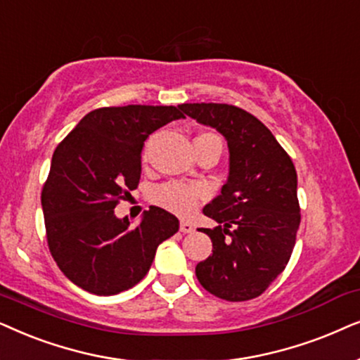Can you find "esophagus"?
Instances as JSON below:
<instances>
[{
  "mask_svg": "<svg viewBox=\"0 0 360 360\" xmlns=\"http://www.w3.org/2000/svg\"><path fill=\"white\" fill-rule=\"evenodd\" d=\"M179 230L183 233H193L194 232V225L193 224H189V222H181L179 224Z\"/></svg>",
  "mask_w": 360,
  "mask_h": 360,
  "instance_id": "obj_1",
  "label": "esophagus"
}]
</instances>
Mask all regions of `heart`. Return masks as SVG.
Instances as JSON below:
<instances>
[{
  "mask_svg": "<svg viewBox=\"0 0 360 360\" xmlns=\"http://www.w3.org/2000/svg\"><path fill=\"white\" fill-rule=\"evenodd\" d=\"M214 136L210 133H202L198 138ZM205 191L200 184L181 183V181H169L153 191V202L160 207L169 210V212L188 217L198 209L200 200L204 199Z\"/></svg>",
  "mask_w": 360,
  "mask_h": 360,
  "instance_id": "1",
  "label": "heart"
}]
</instances>
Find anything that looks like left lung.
<instances>
[{
	"mask_svg": "<svg viewBox=\"0 0 360 360\" xmlns=\"http://www.w3.org/2000/svg\"><path fill=\"white\" fill-rule=\"evenodd\" d=\"M188 117L217 130L229 146V177L202 212L212 255L195 276L209 293L227 301L260 296L285 270L301 214L293 161L273 133L245 110L227 103H183Z\"/></svg>",
	"mask_w": 360,
	"mask_h": 360,
	"instance_id": "8db88e82",
	"label": "left lung"
}]
</instances>
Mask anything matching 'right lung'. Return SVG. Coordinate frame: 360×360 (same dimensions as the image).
<instances>
[{"label":"right lung","instance_id":"1","mask_svg":"<svg viewBox=\"0 0 360 360\" xmlns=\"http://www.w3.org/2000/svg\"><path fill=\"white\" fill-rule=\"evenodd\" d=\"M179 118V107H103L57 145L41 204L51 255L74 285L98 296L130 290L177 232L179 220L161 207L151 205L136 227L113 209L138 188L146 138Z\"/></svg>","mask_w":360,"mask_h":360}]
</instances>
